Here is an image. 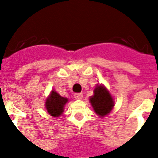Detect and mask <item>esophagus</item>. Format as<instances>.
I'll return each mask as SVG.
<instances>
[{"label":"esophagus","mask_w":158,"mask_h":158,"mask_svg":"<svg viewBox=\"0 0 158 158\" xmlns=\"http://www.w3.org/2000/svg\"><path fill=\"white\" fill-rule=\"evenodd\" d=\"M74 98L76 99H81L83 98V94L82 93H76L74 94Z\"/></svg>","instance_id":"1"}]
</instances>
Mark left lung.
I'll return each mask as SVG.
<instances>
[{"label":"left lung","mask_w":158,"mask_h":158,"mask_svg":"<svg viewBox=\"0 0 158 158\" xmlns=\"http://www.w3.org/2000/svg\"><path fill=\"white\" fill-rule=\"evenodd\" d=\"M94 94L90 98V103L95 113L100 117H103L110 113L114 106V100L110 94L102 85H97L94 90Z\"/></svg>","instance_id":"8db88e82"}]
</instances>
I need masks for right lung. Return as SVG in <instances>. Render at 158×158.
Instances as JSON below:
<instances>
[{
    "label": "right lung",
    "mask_w": 158,
    "mask_h": 158,
    "mask_svg": "<svg viewBox=\"0 0 158 158\" xmlns=\"http://www.w3.org/2000/svg\"><path fill=\"white\" fill-rule=\"evenodd\" d=\"M68 102V99L61 97L59 94L52 91L50 96L47 98L45 107L47 112L53 117H59L64 111V106Z\"/></svg>",
    "instance_id": "add662e5"
}]
</instances>
